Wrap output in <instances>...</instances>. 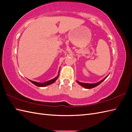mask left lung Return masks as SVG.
Returning <instances> with one entry per match:
<instances>
[{
  "instance_id": "obj_1",
  "label": "left lung",
  "mask_w": 132,
  "mask_h": 132,
  "mask_svg": "<svg viewBox=\"0 0 132 132\" xmlns=\"http://www.w3.org/2000/svg\"><path fill=\"white\" fill-rule=\"evenodd\" d=\"M108 76H106L105 78H104V79L102 80H100V82L96 83H82V82H80L79 81L77 80V82L79 84V85L82 86L83 87H85L86 88H87V89H90V88H94L95 87L97 86L98 85H99L100 84L102 83V82H103L104 80L106 78H107Z\"/></svg>"
}]
</instances>
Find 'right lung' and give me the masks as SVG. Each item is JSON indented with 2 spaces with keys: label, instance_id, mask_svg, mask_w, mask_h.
Returning <instances> with one entry per match:
<instances>
[{
  "label": "right lung",
  "instance_id": "right-lung-1",
  "mask_svg": "<svg viewBox=\"0 0 132 132\" xmlns=\"http://www.w3.org/2000/svg\"><path fill=\"white\" fill-rule=\"evenodd\" d=\"M59 73H60V70H59V71H58V75L55 78H54V79H52L51 80H48V81H47V82H44V83L37 82H35V81H32V80H29L30 81V82H32L33 84H34V85H36V86H38V87H45V86H48V85H51V84H52L53 83H54L55 81H56V80H57L58 78Z\"/></svg>",
  "mask_w": 132,
  "mask_h": 132
}]
</instances>
